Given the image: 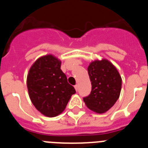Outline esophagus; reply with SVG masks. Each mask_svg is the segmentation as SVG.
<instances>
[{"mask_svg":"<svg viewBox=\"0 0 148 148\" xmlns=\"http://www.w3.org/2000/svg\"><path fill=\"white\" fill-rule=\"evenodd\" d=\"M74 87H75V90H76V91H78V84H75V85L74 86Z\"/></svg>","mask_w":148,"mask_h":148,"instance_id":"34e87169","label":"esophagus"}]
</instances>
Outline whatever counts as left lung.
<instances>
[{
    "label": "left lung",
    "mask_w": 148,
    "mask_h": 148,
    "mask_svg": "<svg viewBox=\"0 0 148 148\" xmlns=\"http://www.w3.org/2000/svg\"><path fill=\"white\" fill-rule=\"evenodd\" d=\"M92 90L84 97L87 108L97 113H105L119 98L121 78L118 70L109 61H95L88 66Z\"/></svg>",
    "instance_id": "8db88e82"
}]
</instances>
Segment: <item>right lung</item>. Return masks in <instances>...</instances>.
I'll return each mask as SVG.
<instances>
[{
  "instance_id": "1",
  "label": "right lung",
  "mask_w": 148,
  "mask_h": 148,
  "mask_svg": "<svg viewBox=\"0 0 148 148\" xmlns=\"http://www.w3.org/2000/svg\"><path fill=\"white\" fill-rule=\"evenodd\" d=\"M61 61L52 55L43 56L34 63L27 75L30 99L35 108L48 117L62 113L75 93L61 70Z\"/></svg>"
}]
</instances>
